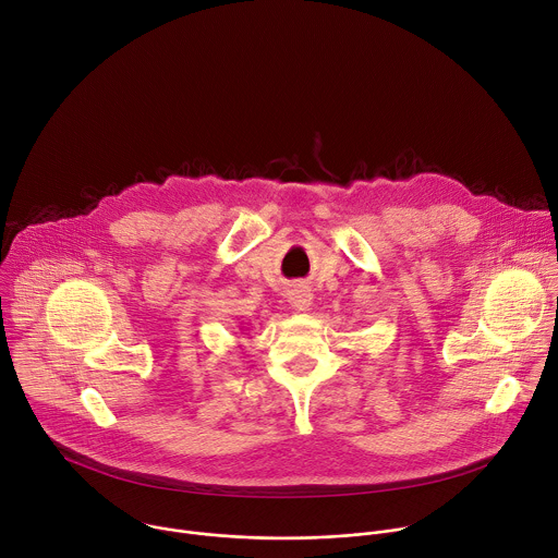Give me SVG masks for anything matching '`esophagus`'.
<instances>
[{"label": "esophagus", "mask_w": 558, "mask_h": 558, "mask_svg": "<svg viewBox=\"0 0 558 558\" xmlns=\"http://www.w3.org/2000/svg\"><path fill=\"white\" fill-rule=\"evenodd\" d=\"M287 298H289V304L300 313H304L313 306V291L306 284H293L287 291Z\"/></svg>", "instance_id": "34e87169"}]
</instances>
